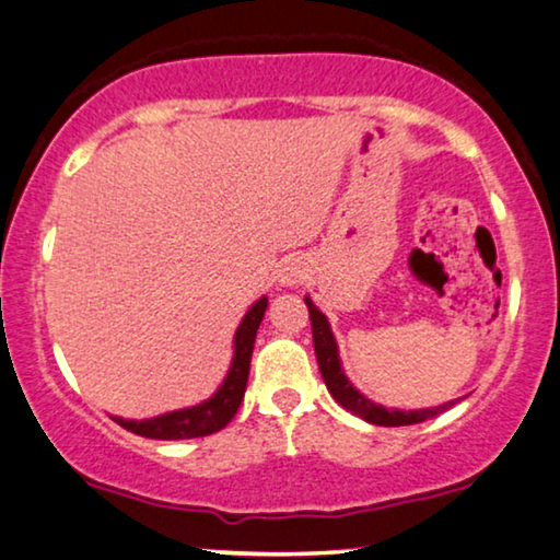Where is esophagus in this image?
Instances as JSON below:
<instances>
[{
	"instance_id": "esophagus-1",
	"label": "esophagus",
	"mask_w": 560,
	"mask_h": 560,
	"mask_svg": "<svg viewBox=\"0 0 560 560\" xmlns=\"http://www.w3.org/2000/svg\"><path fill=\"white\" fill-rule=\"evenodd\" d=\"M308 277V266L304 258H283L277 269V281L281 287H296Z\"/></svg>"
}]
</instances>
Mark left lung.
I'll return each instance as SVG.
<instances>
[{
    "label": "left lung",
    "instance_id": "8db88e82",
    "mask_svg": "<svg viewBox=\"0 0 560 560\" xmlns=\"http://www.w3.org/2000/svg\"><path fill=\"white\" fill-rule=\"evenodd\" d=\"M306 308H308V319H312V334H314V352H316V362H319V372L324 377V385H327L329 395L337 399V402L345 407L362 420L372 422V424H382V428H402V424H417L430 420L440 412L450 410L453 402H445L440 407H428V410H395V407H382L377 402H372L370 397H364L360 389H357L349 377L341 370V360H339V347L337 339H334L331 327L312 299L304 296Z\"/></svg>",
    "mask_w": 560,
    "mask_h": 560
}]
</instances>
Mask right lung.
I'll use <instances>...</instances> for the list:
<instances>
[{
  "label": "right lung",
  "instance_id": "add662e5",
  "mask_svg": "<svg viewBox=\"0 0 560 560\" xmlns=\"http://www.w3.org/2000/svg\"><path fill=\"white\" fill-rule=\"evenodd\" d=\"M266 306H269V299L261 296L252 308H248L244 319H241L236 334H233V360L229 366V374L223 377L221 387L215 389L211 397L203 399L200 405L186 407V410H173L150 417V420H125V417H113V420L118 422L120 428L150 440L203 438L226 428L241 407V399H244L256 331L258 324L264 319Z\"/></svg>",
  "mask_w": 560,
  "mask_h": 560
}]
</instances>
